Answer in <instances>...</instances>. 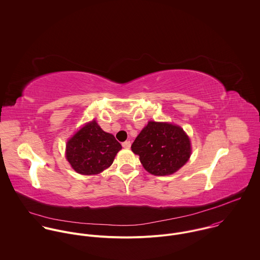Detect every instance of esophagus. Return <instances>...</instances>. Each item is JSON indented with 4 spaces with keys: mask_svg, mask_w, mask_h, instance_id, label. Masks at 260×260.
<instances>
[{
    "mask_svg": "<svg viewBox=\"0 0 260 260\" xmlns=\"http://www.w3.org/2000/svg\"><path fill=\"white\" fill-rule=\"evenodd\" d=\"M122 146H123V148L129 149L131 147V142L130 141H125V142L122 143Z\"/></svg>",
    "mask_w": 260,
    "mask_h": 260,
    "instance_id": "34e87169",
    "label": "esophagus"
}]
</instances>
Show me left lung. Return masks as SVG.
I'll use <instances>...</instances> for the list:
<instances>
[{"instance_id": "8db88e82", "label": "left lung", "mask_w": 260, "mask_h": 260, "mask_svg": "<svg viewBox=\"0 0 260 260\" xmlns=\"http://www.w3.org/2000/svg\"><path fill=\"white\" fill-rule=\"evenodd\" d=\"M131 148L139 155L143 167L156 176L176 172L191 154L190 140L181 127L153 121L140 132Z\"/></svg>"}]
</instances>
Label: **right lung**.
<instances>
[{"mask_svg": "<svg viewBox=\"0 0 260 260\" xmlns=\"http://www.w3.org/2000/svg\"><path fill=\"white\" fill-rule=\"evenodd\" d=\"M121 148L112 134L104 132L96 121H92L68 141L66 158L76 172L83 175L98 174L111 166Z\"/></svg>", "mask_w": 260, "mask_h": 260, "instance_id": "right-lung-1", "label": "right lung"}]
</instances>
